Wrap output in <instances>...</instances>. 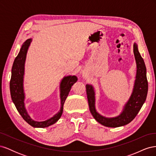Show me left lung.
Instances as JSON below:
<instances>
[{"mask_svg":"<svg viewBox=\"0 0 156 156\" xmlns=\"http://www.w3.org/2000/svg\"><path fill=\"white\" fill-rule=\"evenodd\" d=\"M133 52L137 68L135 83L131 96L126 105L124 111L120 116L107 119L98 114L95 108V98L93 87L90 84L86 85L90 111L96 121L106 127H117L129 124L138 114L147 96L148 84L146 66L136 44H134L133 45Z\"/></svg>","mask_w":156,"mask_h":156,"instance_id":"obj_1","label":"left lung"}]
</instances>
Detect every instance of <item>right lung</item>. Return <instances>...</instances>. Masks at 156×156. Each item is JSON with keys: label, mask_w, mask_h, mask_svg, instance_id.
<instances>
[{"label": "right lung", "mask_w": 156, "mask_h": 156, "mask_svg": "<svg viewBox=\"0 0 156 156\" xmlns=\"http://www.w3.org/2000/svg\"><path fill=\"white\" fill-rule=\"evenodd\" d=\"M31 42V39L27 40L20 49V53L14 60L12 69V76L10 82V94L12 101L18 112L28 124L34 127H46L57 122L63 112V105L66 99L68 97L70 89L73 84L77 81L75 75L64 77L60 84V111L50 119L44 122H36L32 120L28 115L24 105V92H23V81L24 75V65L25 62L27 49Z\"/></svg>", "instance_id": "1"}]
</instances>
